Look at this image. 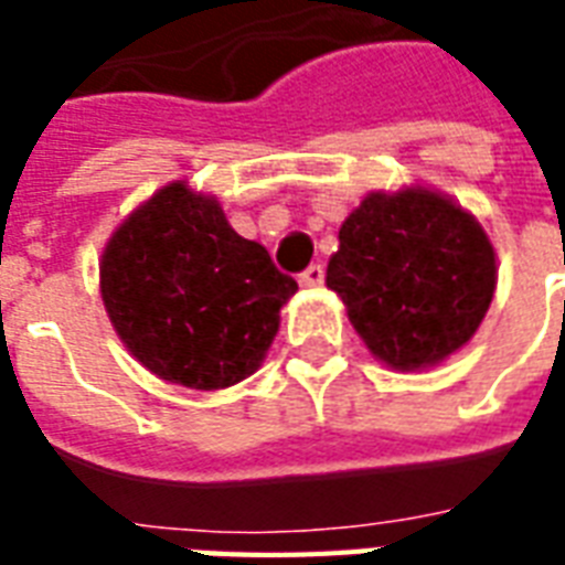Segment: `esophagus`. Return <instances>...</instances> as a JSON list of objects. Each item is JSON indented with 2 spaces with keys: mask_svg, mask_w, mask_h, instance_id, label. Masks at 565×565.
Here are the masks:
<instances>
[{
  "mask_svg": "<svg viewBox=\"0 0 565 565\" xmlns=\"http://www.w3.org/2000/svg\"><path fill=\"white\" fill-rule=\"evenodd\" d=\"M323 278H327V271H323V266L320 263H311L302 275H299V284L302 287H320L323 284Z\"/></svg>",
  "mask_w": 565,
  "mask_h": 565,
  "instance_id": "esophagus-1",
  "label": "esophagus"
}]
</instances>
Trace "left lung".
<instances>
[{
	"instance_id": "1",
	"label": "left lung",
	"mask_w": 565,
	"mask_h": 565,
	"mask_svg": "<svg viewBox=\"0 0 565 565\" xmlns=\"http://www.w3.org/2000/svg\"><path fill=\"white\" fill-rule=\"evenodd\" d=\"M327 287L381 363L415 372L460 351L497 290V254L469 211L426 186L369 193L344 217Z\"/></svg>"
}]
</instances>
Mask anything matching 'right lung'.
I'll use <instances>...</instances> for the list:
<instances>
[{"mask_svg": "<svg viewBox=\"0 0 565 565\" xmlns=\"http://www.w3.org/2000/svg\"><path fill=\"white\" fill-rule=\"evenodd\" d=\"M99 287L120 342L157 379L223 391L254 375L299 290L221 202L172 181L108 238Z\"/></svg>", "mask_w": 565, "mask_h": 565, "instance_id": "add662e5", "label": "right lung"}]
</instances>
